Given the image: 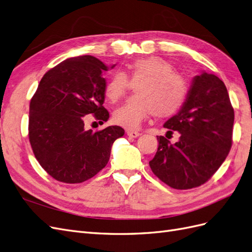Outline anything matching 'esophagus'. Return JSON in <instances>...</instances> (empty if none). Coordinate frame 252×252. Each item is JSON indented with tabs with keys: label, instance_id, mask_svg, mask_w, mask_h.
Here are the masks:
<instances>
[{
	"label": "esophagus",
	"instance_id": "obj_1",
	"mask_svg": "<svg viewBox=\"0 0 252 252\" xmlns=\"http://www.w3.org/2000/svg\"><path fill=\"white\" fill-rule=\"evenodd\" d=\"M127 135L129 136V138H138V136L141 135L140 132L138 131H131V130H128L127 131Z\"/></svg>",
	"mask_w": 252,
	"mask_h": 252
}]
</instances>
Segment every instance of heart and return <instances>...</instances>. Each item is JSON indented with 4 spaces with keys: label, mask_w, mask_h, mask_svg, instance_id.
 Segmentation results:
<instances>
[{
    "label": "heart",
    "mask_w": 252,
    "mask_h": 252,
    "mask_svg": "<svg viewBox=\"0 0 252 252\" xmlns=\"http://www.w3.org/2000/svg\"><path fill=\"white\" fill-rule=\"evenodd\" d=\"M130 84L135 85V95L112 114L114 123L127 129H136L151 114L158 119L172 117L184 105L188 94L185 80L168 61L158 57L138 59L128 64L126 73H112L105 85V96L117 102Z\"/></svg>",
    "instance_id": "obj_1"
}]
</instances>
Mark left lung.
<instances>
[{
    "label": "left lung",
    "instance_id": "1",
    "mask_svg": "<svg viewBox=\"0 0 252 252\" xmlns=\"http://www.w3.org/2000/svg\"><path fill=\"white\" fill-rule=\"evenodd\" d=\"M234 111L222 80L202 71L195 75L180 111L164 127L180 133L171 144L158 138V147L149 166L174 189H190L207 182L223 164L232 145Z\"/></svg>",
    "mask_w": 252,
    "mask_h": 252
}]
</instances>
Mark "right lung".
<instances>
[{"mask_svg": "<svg viewBox=\"0 0 252 252\" xmlns=\"http://www.w3.org/2000/svg\"><path fill=\"white\" fill-rule=\"evenodd\" d=\"M107 70L94 57L67 59L44 74L30 101L29 142L37 162L57 181L77 184L94 177L107 165L113 142L125 133L120 126L85 129L88 114L102 123L109 119L103 106L102 74Z\"/></svg>", "mask_w": 252, "mask_h": 252, "instance_id": "right-lung-1", "label": "right lung"}]
</instances>
